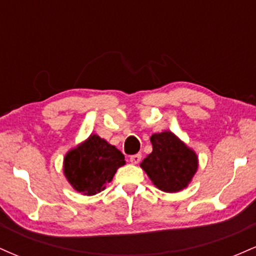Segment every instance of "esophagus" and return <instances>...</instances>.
Masks as SVG:
<instances>
[{
  "mask_svg": "<svg viewBox=\"0 0 256 256\" xmlns=\"http://www.w3.org/2000/svg\"><path fill=\"white\" fill-rule=\"evenodd\" d=\"M140 158H142V155H140V154L131 155V156H130V162L131 164H134V165H137V164L140 161Z\"/></svg>",
  "mask_w": 256,
  "mask_h": 256,
  "instance_id": "esophagus-1",
  "label": "esophagus"
}]
</instances>
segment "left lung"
Listing matches in <instances>:
<instances>
[{
  "mask_svg": "<svg viewBox=\"0 0 256 256\" xmlns=\"http://www.w3.org/2000/svg\"><path fill=\"white\" fill-rule=\"evenodd\" d=\"M152 152L140 164L158 189L177 192L188 186L198 171L196 152L171 131L150 137Z\"/></svg>",
  "mask_w": 256,
  "mask_h": 256,
  "instance_id": "obj_1",
  "label": "left lung"
}]
</instances>
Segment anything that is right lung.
<instances>
[{"instance_id":"right-lung-1","label":"right lung","mask_w":256,"mask_h":256,"mask_svg":"<svg viewBox=\"0 0 256 256\" xmlns=\"http://www.w3.org/2000/svg\"><path fill=\"white\" fill-rule=\"evenodd\" d=\"M125 156L114 146L98 134L70 150L64 158V173L73 189L83 195H95L106 188Z\"/></svg>"}]
</instances>
